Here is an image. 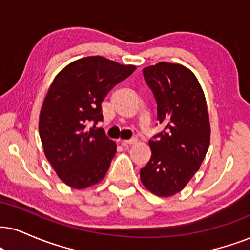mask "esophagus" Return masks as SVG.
I'll use <instances>...</instances> for the list:
<instances>
[{"label": "esophagus", "instance_id": "esophagus-1", "mask_svg": "<svg viewBox=\"0 0 250 250\" xmlns=\"http://www.w3.org/2000/svg\"><path fill=\"white\" fill-rule=\"evenodd\" d=\"M137 140L136 138H130V140H123L122 141V144L123 145H129V144H135Z\"/></svg>", "mask_w": 250, "mask_h": 250}]
</instances>
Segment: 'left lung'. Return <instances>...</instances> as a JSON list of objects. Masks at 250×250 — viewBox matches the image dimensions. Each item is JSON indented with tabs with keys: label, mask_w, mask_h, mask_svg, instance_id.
<instances>
[{
	"label": "left lung",
	"mask_w": 250,
	"mask_h": 250,
	"mask_svg": "<svg viewBox=\"0 0 250 250\" xmlns=\"http://www.w3.org/2000/svg\"><path fill=\"white\" fill-rule=\"evenodd\" d=\"M165 130L148 141L151 159L141 169L144 187L160 197L181 191L195 175L210 144L207 100L196 76L178 63L159 62L143 69Z\"/></svg>",
	"instance_id": "obj_1"
}]
</instances>
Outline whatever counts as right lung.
<instances>
[{
	"instance_id": "right-lung-1",
	"label": "right lung",
	"mask_w": 250,
	"mask_h": 250,
	"mask_svg": "<svg viewBox=\"0 0 250 250\" xmlns=\"http://www.w3.org/2000/svg\"><path fill=\"white\" fill-rule=\"evenodd\" d=\"M135 69L87 56L63 68L50 84L40 110L39 135L47 160L69 187H91L106 175L116 144L102 128L87 125L102 121L107 93Z\"/></svg>"
}]
</instances>
